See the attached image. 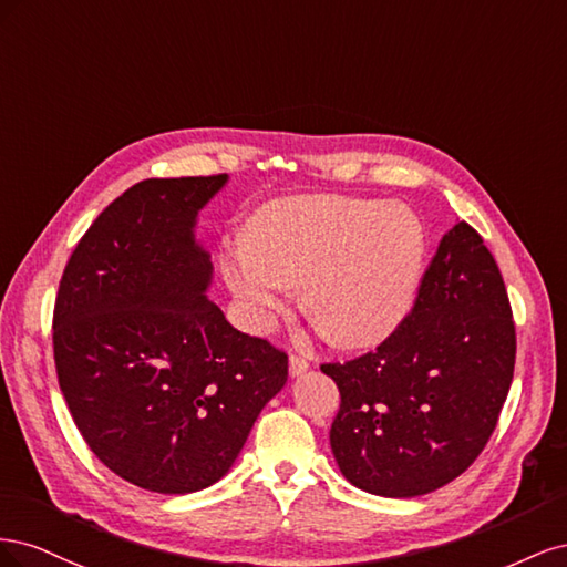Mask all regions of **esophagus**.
<instances>
[{
  "instance_id": "34e87169",
  "label": "esophagus",
  "mask_w": 567,
  "mask_h": 567,
  "mask_svg": "<svg viewBox=\"0 0 567 567\" xmlns=\"http://www.w3.org/2000/svg\"><path fill=\"white\" fill-rule=\"evenodd\" d=\"M307 369H310V364H307V359H302L300 354H290L288 357V371H290V375H302Z\"/></svg>"
}]
</instances>
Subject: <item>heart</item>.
<instances>
[{
	"label": "heart",
	"instance_id": "b5f03b06",
	"mask_svg": "<svg viewBox=\"0 0 567 567\" xmlns=\"http://www.w3.org/2000/svg\"><path fill=\"white\" fill-rule=\"evenodd\" d=\"M425 231L406 205L342 196L274 200L248 236L221 244L219 267L255 331L271 329L290 286L338 348L379 346L416 302Z\"/></svg>",
	"mask_w": 567,
	"mask_h": 567
}]
</instances>
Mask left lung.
<instances>
[{
	"instance_id": "left-lung-1",
	"label": "left lung",
	"mask_w": 567,
	"mask_h": 567,
	"mask_svg": "<svg viewBox=\"0 0 567 567\" xmlns=\"http://www.w3.org/2000/svg\"><path fill=\"white\" fill-rule=\"evenodd\" d=\"M516 364L502 271L466 221L442 236L409 317L373 352L321 364L340 390L331 450L359 489L409 499L485 450Z\"/></svg>"
}]
</instances>
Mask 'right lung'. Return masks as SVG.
Segmentation results:
<instances>
[{"instance_id":"1","label":"right lung","mask_w":567,"mask_h":567,"mask_svg":"<svg viewBox=\"0 0 567 567\" xmlns=\"http://www.w3.org/2000/svg\"><path fill=\"white\" fill-rule=\"evenodd\" d=\"M227 175L144 179L80 238L54 307L71 416L127 483L188 494L227 475L288 379V354L236 331L208 300L194 227Z\"/></svg>"}]
</instances>
